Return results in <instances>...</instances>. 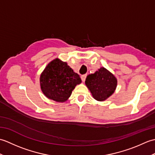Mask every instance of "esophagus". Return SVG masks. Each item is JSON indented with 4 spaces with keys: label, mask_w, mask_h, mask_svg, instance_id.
I'll list each match as a JSON object with an SVG mask.
<instances>
[{
    "label": "esophagus",
    "mask_w": 155,
    "mask_h": 155,
    "mask_svg": "<svg viewBox=\"0 0 155 155\" xmlns=\"http://www.w3.org/2000/svg\"><path fill=\"white\" fill-rule=\"evenodd\" d=\"M81 79L83 81V82H84L85 79H86V77H87V74H83V75H81Z\"/></svg>",
    "instance_id": "esophagus-1"
}]
</instances>
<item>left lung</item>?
Returning <instances> with one entry per match:
<instances>
[{
	"label": "left lung",
	"mask_w": 155,
	"mask_h": 155,
	"mask_svg": "<svg viewBox=\"0 0 155 155\" xmlns=\"http://www.w3.org/2000/svg\"><path fill=\"white\" fill-rule=\"evenodd\" d=\"M85 84L95 100L104 101L114 93L117 79L107 68L101 67L94 73L87 76Z\"/></svg>",
	"instance_id": "left-lung-1"
}]
</instances>
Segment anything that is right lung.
Listing matches in <instances>:
<instances>
[{
	"label": "right lung",
	"mask_w": 155,
	"mask_h": 155,
	"mask_svg": "<svg viewBox=\"0 0 155 155\" xmlns=\"http://www.w3.org/2000/svg\"><path fill=\"white\" fill-rule=\"evenodd\" d=\"M81 82L80 76L67 62L58 58L49 62L40 76L42 92L46 97L58 103L67 101L75 87Z\"/></svg>",
	"instance_id": "add662e5"
}]
</instances>
